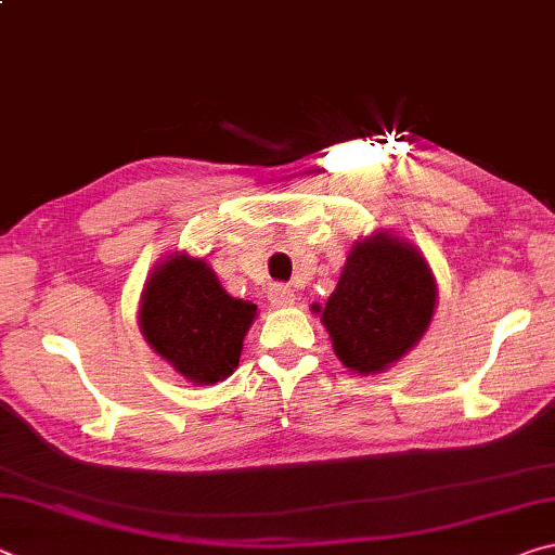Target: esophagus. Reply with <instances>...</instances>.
Wrapping results in <instances>:
<instances>
[{
	"mask_svg": "<svg viewBox=\"0 0 555 555\" xmlns=\"http://www.w3.org/2000/svg\"><path fill=\"white\" fill-rule=\"evenodd\" d=\"M296 294L294 288H288L284 284H274L269 288V304L276 306V308H286V306H294Z\"/></svg>",
	"mask_w": 555,
	"mask_h": 555,
	"instance_id": "esophagus-1",
	"label": "esophagus"
}]
</instances>
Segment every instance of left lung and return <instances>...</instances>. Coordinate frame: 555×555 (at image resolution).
Masks as SVG:
<instances>
[{"label": "left lung", "instance_id": "8db88e82", "mask_svg": "<svg viewBox=\"0 0 555 555\" xmlns=\"http://www.w3.org/2000/svg\"><path fill=\"white\" fill-rule=\"evenodd\" d=\"M438 284L416 244L391 230L354 240L325 306L313 304L333 350L354 374H382L426 335Z\"/></svg>", "mask_w": 555, "mask_h": 555}]
</instances>
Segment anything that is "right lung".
Returning a JSON list of instances; mask_svg holds the SVG:
<instances>
[{
  "instance_id": "right-lung-1",
  "label": "right lung",
  "mask_w": 555,
  "mask_h": 555,
  "mask_svg": "<svg viewBox=\"0 0 555 555\" xmlns=\"http://www.w3.org/2000/svg\"><path fill=\"white\" fill-rule=\"evenodd\" d=\"M257 306L230 296L203 257L171 251L149 274L139 327L149 347L183 379L218 384L237 370Z\"/></svg>"
}]
</instances>
